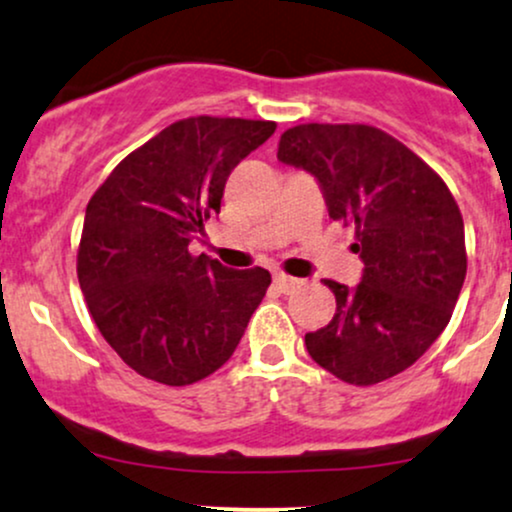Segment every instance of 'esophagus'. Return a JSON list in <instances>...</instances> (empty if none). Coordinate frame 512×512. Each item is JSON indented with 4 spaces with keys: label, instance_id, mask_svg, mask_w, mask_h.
I'll list each match as a JSON object with an SVG mask.
<instances>
[{
    "label": "esophagus",
    "instance_id": "1",
    "mask_svg": "<svg viewBox=\"0 0 512 512\" xmlns=\"http://www.w3.org/2000/svg\"><path fill=\"white\" fill-rule=\"evenodd\" d=\"M298 284H301V281L293 279V276H289V274H284V272H276V274H274V286H276V289H279L281 293L293 291Z\"/></svg>",
    "mask_w": 512,
    "mask_h": 512
}]
</instances>
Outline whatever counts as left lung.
Returning <instances> with one entry per match:
<instances>
[{
    "label": "left lung",
    "instance_id": "1",
    "mask_svg": "<svg viewBox=\"0 0 512 512\" xmlns=\"http://www.w3.org/2000/svg\"><path fill=\"white\" fill-rule=\"evenodd\" d=\"M276 158L320 182L330 219L356 228V289L327 279L337 313L305 349L349 385L407 370L448 327L464 274V223L448 185L395 137L370 125H298Z\"/></svg>",
    "mask_w": 512,
    "mask_h": 512
}]
</instances>
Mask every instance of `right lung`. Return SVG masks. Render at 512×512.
I'll list each match as a JSON object with an SVG mask.
<instances>
[{
  "mask_svg": "<svg viewBox=\"0 0 512 512\" xmlns=\"http://www.w3.org/2000/svg\"><path fill=\"white\" fill-rule=\"evenodd\" d=\"M269 120L187 117L117 163L86 207L76 274L88 313L144 378L192 385L233 356L272 276L187 245L219 214L231 170L274 134Z\"/></svg>",
  "mask_w": 512,
  "mask_h": 512,
  "instance_id": "right-lung-1",
  "label": "right lung"
}]
</instances>
